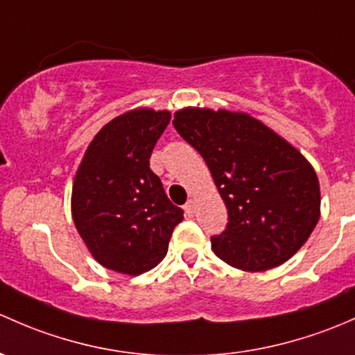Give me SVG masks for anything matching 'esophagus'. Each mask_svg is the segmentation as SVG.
<instances>
[{
	"instance_id": "esophagus-1",
	"label": "esophagus",
	"mask_w": 355,
	"mask_h": 355,
	"mask_svg": "<svg viewBox=\"0 0 355 355\" xmlns=\"http://www.w3.org/2000/svg\"><path fill=\"white\" fill-rule=\"evenodd\" d=\"M184 210L189 217H193V215H195V202H193V200H189V202L184 205Z\"/></svg>"
}]
</instances>
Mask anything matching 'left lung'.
Segmentation results:
<instances>
[{
  "label": "left lung",
  "mask_w": 355,
  "mask_h": 355,
  "mask_svg": "<svg viewBox=\"0 0 355 355\" xmlns=\"http://www.w3.org/2000/svg\"><path fill=\"white\" fill-rule=\"evenodd\" d=\"M174 128L210 169L227 207V225L211 236L234 268L265 272L294 257L320 218V182L291 144L243 112L188 107Z\"/></svg>",
  "instance_id": "1"
}]
</instances>
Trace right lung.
<instances>
[{
  "label": "right lung",
  "mask_w": 355,
  "mask_h": 355,
  "mask_svg": "<svg viewBox=\"0 0 355 355\" xmlns=\"http://www.w3.org/2000/svg\"><path fill=\"white\" fill-rule=\"evenodd\" d=\"M167 111L137 109L105 124L76 171L71 211L76 231L102 266L140 275L167 254L184 211L167 198L150 155Z\"/></svg>",
  "instance_id": "right-lung-1"
}]
</instances>
